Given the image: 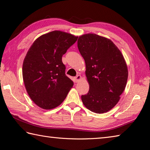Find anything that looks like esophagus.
<instances>
[{
    "mask_svg": "<svg viewBox=\"0 0 150 150\" xmlns=\"http://www.w3.org/2000/svg\"><path fill=\"white\" fill-rule=\"evenodd\" d=\"M81 76L80 75H78V76H76V77H74L75 82H76V83H78V81L81 79Z\"/></svg>",
    "mask_w": 150,
    "mask_h": 150,
    "instance_id": "esophagus-1",
    "label": "esophagus"
}]
</instances>
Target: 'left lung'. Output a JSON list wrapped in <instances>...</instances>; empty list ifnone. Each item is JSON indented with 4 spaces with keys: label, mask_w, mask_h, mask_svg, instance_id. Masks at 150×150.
<instances>
[{
    "label": "left lung",
    "mask_w": 150,
    "mask_h": 150,
    "mask_svg": "<svg viewBox=\"0 0 150 150\" xmlns=\"http://www.w3.org/2000/svg\"><path fill=\"white\" fill-rule=\"evenodd\" d=\"M78 47L89 84L82 101L94 112H106L119 101L126 87L128 71L124 57L111 40L95 34L79 36Z\"/></svg>",
    "instance_id": "1"
}]
</instances>
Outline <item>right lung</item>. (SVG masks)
Here are the masks:
<instances>
[{
  "label": "right lung",
  "instance_id": "obj_1",
  "mask_svg": "<svg viewBox=\"0 0 150 150\" xmlns=\"http://www.w3.org/2000/svg\"><path fill=\"white\" fill-rule=\"evenodd\" d=\"M78 37L59 30L40 36L27 53L22 76L29 97L38 106L51 110L66 98L73 81L65 74L62 57Z\"/></svg>",
  "mask_w": 150,
  "mask_h": 150
}]
</instances>
